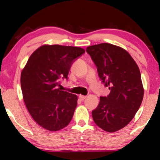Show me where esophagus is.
Returning <instances> with one entry per match:
<instances>
[{
    "label": "esophagus",
    "instance_id": "1",
    "mask_svg": "<svg viewBox=\"0 0 160 160\" xmlns=\"http://www.w3.org/2000/svg\"><path fill=\"white\" fill-rule=\"evenodd\" d=\"M79 98H80V100H84V99H85L86 98H87V96H84V95H80L79 96Z\"/></svg>",
    "mask_w": 160,
    "mask_h": 160
}]
</instances>
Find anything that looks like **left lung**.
Instances as JSON below:
<instances>
[{"instance_id":"8db88e82","label":"left lung","mask_w":160,"mask_h":160,"mask_svg":"<svg viewBox=\"0 0 160 160\" xmlns=\"http://www.w3.org/2000/svg\"><path fill=\"white\" fill-rule=\"evenodd\" d=\"M86 51L97 68L107 97H100L92 111L93 120L104 131L113 132L123 128L139 109L144 95L139 68L128 51L108 43L90 46Z\"/></svg>"}]
</instances>
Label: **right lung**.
Segmentation results:
<instances>
[{"instance_id":"right-lung-1","label":"right lung","mask_w":160,"mask_h":160,"mask_svg":"<svg viewBox=\"0 0 160 160\" xmlns=\"http://www.w3.org/2000/svg\"><path fill=\"white\" fill-rule=\"evenodd\" d=\"M82 48L43 45L32 53L21 72L24 102L32 118L42 128L57 131L68 125L77 107L75 94L61 90V78H68Z\"/></svg>"}]
</instances>
